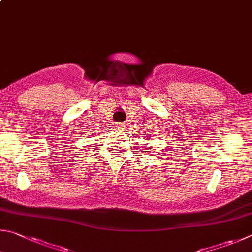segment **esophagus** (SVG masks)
Masks as SVG:
<instances>
[{"mask_svg":"<svg viewBox=\"0 0 252 252\" xmlns=\"http://www.w3.org/2000/svg\"><path fill=\"white\" fill-rule=\"evenodd\" d=\"M114 128L115 129H125V126H124V124H122V123H115Z\"/></svg>","mask_w":252,"mask_h":252,"instance_id":"34e87169","label":"esophagus"}]
</instances>
